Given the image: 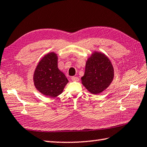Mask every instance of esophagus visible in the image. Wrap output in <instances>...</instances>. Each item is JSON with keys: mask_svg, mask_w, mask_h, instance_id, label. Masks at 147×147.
I'll use <instances>...</instances> for the list:
<instances>
[{"mask_svg": "<svg viewBox=\"0 0 147 147\" xmlns=\"http://www.w3.org/2000/svg\"><path fill=\"white\" fill-rule=\"evenodd\" d=\"M71 80L73 82H78L79 81V78L76 76H73L71 78Z\"/></svg>", "mask_w": 147, "mask_h": 147, "instance_id": "esophagus-1", "label": "esophagus"}]
</instances>
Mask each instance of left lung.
Instances as JSON below:
<instances>
[{"instance_id": "8db88e82", "label": "left lung", "mask_w": 147, "mask_h": 147, "mask_svg": "<svg viewBox=\"0 0 147 147\" xmlns=\"http://www.w3.org/2000/svg\"><path fill=\"white\" fill-rule=\"evenodd\" d=\"M114 75V68L109 58L103 53L94 51L86 62L82 83L88 91L98 94L111 85Z\"/></svg>"}]
</instances>
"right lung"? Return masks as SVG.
Returning <instances> with one entry per match:
<instances>
[{
  "instance_id": "1",
  "label": "right lung",
  "mask_w": 147,
  "mask_h": 147,
  "mask_svg": "<svg viewBox=\"0 0 147 147\" xmlns=\"http://www.w3.org/2000/svg\"><path fill=\"white\" fill-rule=\"evenodd\" d=\"M34 85L42 94L56 97L62 94L69 82L58 68V57L54 52L46 55L37 65L33 75Z\"/></svg>"
}]
</instances>
